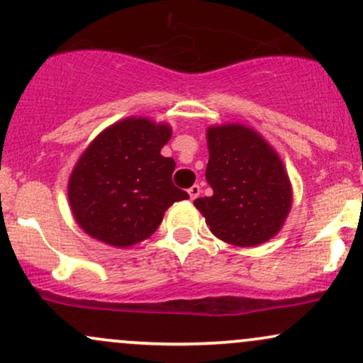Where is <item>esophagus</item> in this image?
I'll return each instance as SVG.
<instances>
[{
    "label": "esophagus",
    "mask_w": 363,
    "mask_h": 363,
    "mask_svg": "<svg viewBox=\"0 0 363 363\" xmlns=\"http://www.w3.org/2000/svg\"><path fill=\"white\" fill-rule=\"evenodd\" d=\"M187 193H189L191 199H196L199 196V193H201V187H199L198 184H194V186H191L189 189H187Z\"/></svg>",
    "instance_id": "34e87169"
}]
</instances>
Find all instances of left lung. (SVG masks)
Instances as JSON below:
<instances>
[{
  "mask_svg": "<svg viewBox=\"0 0 363 363\" xmlns=\"http://www.w3.org/2000/svg\"><path fill=\"white\" fill-rule=\"evenodd\" d=\"M206 181L213 194L194 199L210 230L228 244L252 247L280 232L291 186L280 157L259 133L242 124L206 131Z\"/></svg>",
  "mask_w": 363,
  "mask_h": 363,
  "instance_id": "left-lung-1",
  "label": "left lung"
}]
</instances>
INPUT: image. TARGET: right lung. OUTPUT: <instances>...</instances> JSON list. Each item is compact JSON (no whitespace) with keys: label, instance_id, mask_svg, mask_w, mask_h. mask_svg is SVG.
Returning <instances> with one entry per match:
<instances>
[{"label":"right lung","instance_id":"obj_1","mask_svg":"<svg viewBox=\"0 0 363 363\" xmlns=\"http://www.w3.org/2000/svg\"><path fill=\"white\" fill-rule=\"evenodd\" d=\"M170 136L167 124L128 118L91 141L68 182L69 206L86 234L129 247L157 230L172 203L189 198L172 182L174 158L160 155Z\"/></svg>","mask_w":363,"mask_h":363}]
</instances>
